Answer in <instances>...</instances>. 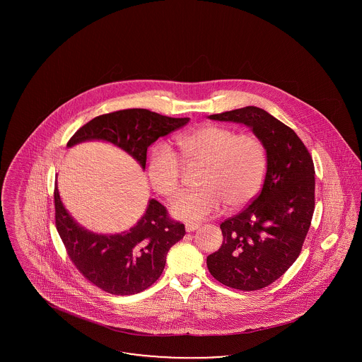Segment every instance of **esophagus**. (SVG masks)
Listing matches in <instances>:
<instances>
[{
	"instance_id": "esophagus-1",
	"label": "esophagus",
	"mask_w": 362,
	"mask_h": 362,
	"mask_svg": "<svg viewBox=\"0 0 362 362\" xmlns=\"http://www.w3.org/2000/svg\"><path fill=\"white\" fill-rule=\"evenodd\" d=\"M199 226H201L199 224H186V230H187V232H194V230H197Z\"/></svg>"
}]
</instances>
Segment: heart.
<instances>
[{
    "label": "heart",
    "mask_w": 362,
    "mask_h": 362,
    "mask_svg": "<svg viewBox=\"0 0 362 362\" xmlns=\"http://www.w3.org/2000/svg\"><path fill=\"white\" fill-rule=\"evenodd\" d=\"M176 145L191 165H204L202 189L183 194L173 206V216L199 223L220 214L225 204L232 209L251 202L262 187L267 157L263 142L254 134H238L226 126L205 124L176 137ZM183 167L165 144L152 149L148 177L153 189L175 198L182 189Z\"/></svg>",
    "instance_id": "heart-1"
}]
</instances>
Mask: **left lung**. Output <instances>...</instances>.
<instances>
[{"instance_id": "left-lung-1", "label": "left lung", "mask_w": 362, "mask_h": 362, "mask_svg": "<svg viewBox=\"0 0 362 362\" xmlns=\"http://www.w3.org/2000/svg\"><path fill=\"white\" fill-rule=\"evenodd\" d=\"M209 119L245 124L266 149L260 194L220 225L223 245L206 259L210 274L221 284L258 291L282 276L300 255L315 209L313 161L292 129L259 107L214 114Z\"/></svg>"}]
</instances>
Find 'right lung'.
I'll use <instances>...</instances> for the list:
<instances>
[{
  "mask_svg": "<svg viewBox=\"0 0 362 362\" xmlns=\"http://www.w3.org/2000/svg\"><path fill=\"white\" fill-rule=\"evenodd\" d=\"M189 118H170L145 108H130L93 118L70 138L68 148L86 141H104L132 156L145 171L146 151L189 123ZM55 225L68 255L88 281L111 294H136L161 276L167 254L186 235L158 201L149 199L144 216L129 230L96 233L78 224L65 209L58 186L54 189Z\"/></svg>",
  "mask_w": 362,
  "mask_h": 362,
  "instance_id": "obj_1",
  "label": "right lung"
}]
</instances>
